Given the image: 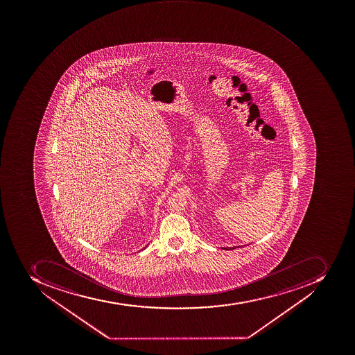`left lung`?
<instances>
[{
    "instance_id": "1",
    "label": "left lung",
    "mask_w": 355,
    "mask_h": 355,
    "mask_svg": "<svg viewBox=\"0 0 355 355\" xmlns=\"http://www.w3.org/2000/svg\"><path fill=\"white\" fill-rule=\"evenodd\" d=\"M234 248H236V247L225 248V250H234Z\"/></svg>"
}]
</instances>
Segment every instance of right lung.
Returning a JSON list of instances; mask_svg holds the SVG:
<instances>
[{"label": "right lung", "instance_id": "obj_1", "mask_svg": "<svg viewBox=\"0 0 355 355\" xmlns=\"http://www.w3.org/2000/svg\"><path fill=\"white\" fill-rule=\"evenodd\" d=\"M144 249H145V248H144Z\"/></svg>", "mask_w": 355, "mask_h": 355}]
</instances>
